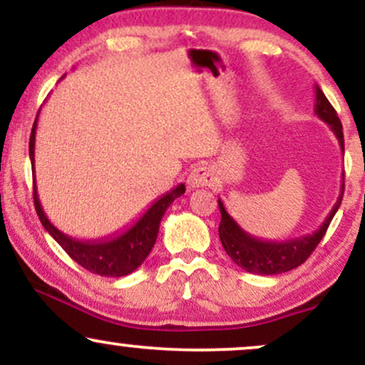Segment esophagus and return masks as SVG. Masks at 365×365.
<instances>
[{
    "mask_svg": "<svg viewBox=\"0 0 365 365\" xmlns=\"http://www.w3.org/2000/svg\"><path fill=\"white\" fill-rule=\"evenodd\" d=\"M215 183V171L212 168H209V166H197L190 171V175H188L187 178V185L188 188H199V187H209Z\"/></svg>",
    "mask_w": 365,
    "mask_h": 365,
    "instance_id": "34e87169",
    "label": "esophagus"
}]
</instances>
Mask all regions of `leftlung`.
<instances>
[{
    "mask_svg": "<svg viewBox=\"0 0 365 365\" xmlns=\"http://www.w3.org/2000/svg\"><path fill=\"white\" fill-rule=\"evenodd\" d=\"M316 89V104H314V111L324 123L329 125L331 132L338 139L341 153L345 150V144H343V128L341 121L338 118L336 111L331 106V103L326 99L324 92L319 89V86L314 87ZM345 177V175H343ZM343 192H345V183L341 180L340 195H338L336 204L326 216L324 223H322L316 232L309 233V235L290 238V240L274 242V240H262V238L252 237L247 233L240 225L228 215L225 209V204L221 199H217L221 211V221H220V240L223 244L226 254L232 257V261L237 264L238 267L245 269L247 273L252 274H279L287 273V271L295 269L300 264L307 261L309 255L316 249L317 244L324 237L326 230L336 215L338 207H340Z\"/></svg>",
    "mask_w": 365,
    "mask_h": 365,
    "instance_id": "1",
    "label": "left lung"
}]
</instances>
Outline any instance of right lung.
I'll list each match as a JSON object with an SVG mask.
<instances>
[{
	"label": "right lung",
	"instance_id": "obj_1",
	"mask_svg": "<svg viewBox=\"0 0 365 365\" xmlns=\"http://www.w3.org/2000/svg\"><path fill=\"white\" fill-rule=\"evenodd\" d=\"M41 111V110H39ZM39 111H37V118L34 120L31 132V140H29V156H31L32 168H34V149H36V130H37V120H39ZM34 175V206L39 216L41 223L46 228V232L51 235L61 249L65 250L75 262L81 264L91 273L99 276H108V278H118V276H125L133 273L142 262L145 261L150 250H153L154 244H156L159 223H161L163 215L170 204L180 195L185 194V185L180 183L165 195L154 200L150 204L148 211L142 215L139 220L132 226H127L121 232L111 233L108 237L96 238V240H77V238L68 237L66 233L60 232L48 216L44 215V209L41 206L39 195H37L36 187V171Z\"/></svg>",
	"mask_w": 365,
	"mask_h": 365
}]
</instances>
